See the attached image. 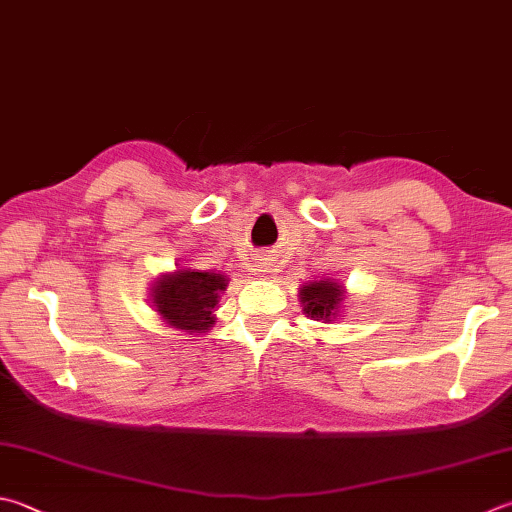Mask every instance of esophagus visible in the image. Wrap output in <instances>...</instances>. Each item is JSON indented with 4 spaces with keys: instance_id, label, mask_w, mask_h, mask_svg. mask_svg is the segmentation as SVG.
<instances>
[{
    "instance_id": "obj_1",
    "label": "esophagus",
    "mask_w": 512,
    "mask_h": 512,
    "mask_svg": "<svg viewBox=\"0 0 512 512\" xmlns=\"http://www.w3.org/2000/svg\"><path fill=\"white\" fill-rule=\"evenodd\" d=\"M260 272H265V269H260Z\"/></svg>"
}]
</instances>
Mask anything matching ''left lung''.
Returning a JSON list of instances; mask_svg holds the SVG:
<instances>
[{"label":"left lung","instance_id":"1","mask_svg":"<svg viewBox=\"0 0 512 512\" xmlns=\"http://www.w3.org/2000/svg\"><path fill=\"white\" fill-rule=\"evenodd\" d=\"M341 285L334 281H314L301 289L303 312L316 321H330L341 303Z\"/></svg>","mask_w":512,"mask_h":512}]
</instances>
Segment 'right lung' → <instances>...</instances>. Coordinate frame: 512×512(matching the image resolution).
<instances>
[{"instance_id":"right-lung-1","label":"right lung","mask_w":512,"mask_h":512,"mask_svg":"<svg viewBox=\"0 0 512 512\" xmlns=\"http://www.w3.org/2000/svg\"><path fill=\"white\" fill-rule=\"evenodd\" d=\"M227 287L223 274L205 269H180L176 274L162 276L153 287V303L162 318L178 330L200 332L216 323L211 316L218 303V292Z\"/></svg>"}]
</instances>
